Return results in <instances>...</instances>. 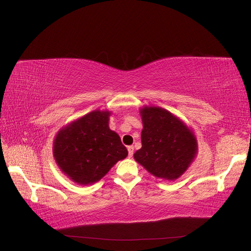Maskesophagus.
Here are the masks:
<instances>
[{"instance_id":"34e87169","label":"esophagus","mask_w":251,"mask_h":251,"mask_svg":"<svg viewBox=\"0 0 251 251\" xmlns=\"http://www.w3.org/2000/svg\"><path fill=\"white\" fill-rule=\"evenodd\" d=\"M127 149H128V156L129 157H132V155H133V147L132 146H129L128 148H127Z\"/></svg>"}]
</instances>
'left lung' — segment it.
<instances>
[{"label": "left lung", "mask_w": 251, "mask_h": 251, "mask_svg": "<svg viewBox=\"0 0 251 251\" xmlns=\"http://www.w3.org/2000/svg\"><path fill=\"white\" fill-rule=\"evenodd\" d=\"M142 148L133 157L154 177L175 181L188 170L198 154L192 129L171 111L158 106L140 108Z\"/></svg>", "instance_id": "left-lung-1"}]
</instances>
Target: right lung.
<instances>
[{"label":"right lung","mask_w":251,"mask_h":251,"mask_svg":"<svg viewBox=\"0 0 251 251\" xmlns=\"http://www.w3.org/2000/svg\"><path fill=\"white\" fill-rule=\"evenodd\" d=\"M110 114L109 110H93L62 127L55 135L54 160L73 182L96 183L127 157L119 134L109 129Z\"/></svg>","instance_id":"right-lung-1"}]
</instances>
